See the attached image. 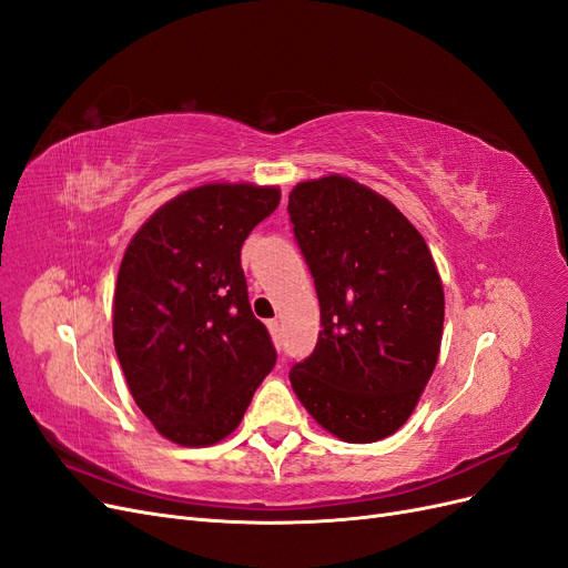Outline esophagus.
<instances>
[{"label":"esophagus","instance_id":"obj_1","mask_svg":"<svg viewBox=\"0 0 568 568\" xmlns=\"http://www.w3.org/2000/svg\"><path fill=\"white\" fill-rule=\"evenodd\" d=\"M267 328H270L272 341H275V343L280 345V343H282V324H280L277 320H270V322H267Z\"/></svg>","mask_w":568,"mask_h":568}]
</instances>
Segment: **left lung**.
<instances>
[{
  "label": "left lung",
  "instance_id": "1",
  "mask_svg": "<svg viewBox=\"0 0 568 568\" xmlns=\"http://www.w3.org/2000/svg\"><path fill=\"white\" fill-rule=\"evenodd\" d=\"M288 216L322 312L315 349L288 371L293 393L338 439H385L414 414L439 357L433 253L393 202L336 173L293 187Z\"/></svg>",
  "mask_w": 568,
  "mask_h": 568
}]
</instances>
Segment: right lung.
<instances>
[{
	"label": "right lung",
	"mask_w": 568,
	"mask_h": 568,
	"mask_svg": "<svg viewBox=\"0 0 568 568\" xmlns=\"http://www.w3.org/2000/svg\"><path fill=\"white\" fill-rule=\"evenodd\" d=\"M280 197V187L251 183L192 187L154 211L126 246L114 349L135 404L173 444L225 439L277 362L251 312L240 256Z\"/></svg>",
	"instance_id": "add662e5"
}]
</instances>
